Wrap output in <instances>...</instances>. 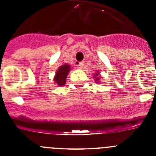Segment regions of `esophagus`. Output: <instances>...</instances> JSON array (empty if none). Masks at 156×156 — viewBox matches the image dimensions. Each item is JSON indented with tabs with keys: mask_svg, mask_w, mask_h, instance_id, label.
<instances>
[{
	"mask_svg": "<svg viewBox=\"0 0 156 156\" xmlns=\"http://www.w3.org/2000/svg\"><path fill=\"white\" fill-rule=\"evenodd\" d=\"M83 66H84V62H79V64H78V66H79L80 69H83Z\"/></svg>",
	"mask_w": 156,
	"mask_h": 156,
	"instance_id": "obj_1",
	"label": "esophagus"
}]
</instances>
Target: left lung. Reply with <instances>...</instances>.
Listing matches in <instances>:
<instances>
[{"label": "left lung", "instance_id": "1", "mask_svg": "<svg viewBox=\"0 0 156 156\" xmlns=\"http://www.w3.org/2000/svg\"><path fill=\"white\" fill-rule=\"evenodd\" d=\"M94 78L95 82L97 83H100V79L101 78V76L100 75V72L96 70V73H95L94 75Z\"/></svg>", "mask_w": 156, "mask_h": 156}]
</instances>
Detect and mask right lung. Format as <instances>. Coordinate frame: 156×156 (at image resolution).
Returning a JSON list of instances; mask_svg holds the SVG:
<instances>
[{"label":"right lung","instance_id":"1","mask_svg":"<svg viewBox=\"0 0 156 156\" xmlns=\"http://www.w3.org/2000/svg\"><path fill=\"white\" fill-rule=\"evenodd\" d=\"M70 70H71V66L67 63L63 64L62 66L58 67L55 73V75L54 76V81H55L54 83L59 87L64 86L66 84V78Z\"/></svg>","mask_w":156,"mask_h":156}]
</instances>
